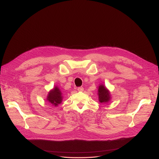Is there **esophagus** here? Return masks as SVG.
<instances>
[{
  "instance_id": "1",
  "label": "esophagus",
  "mask_w": 159,
  "mask_h": 159,
  "mask_svg": "<svg viewBox=\"0 0 159 159\" xmlns=\"http://www.w3.org/2000/svg\"><path fill=\"white\" fill-rule=\"evenodd\" d=\"M83 90H84L83 87H79V88H78V92H83Z\"/></svg>"
}]
</instances>
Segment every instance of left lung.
I'll return each instance as SVG.
<instances>
[{
    "instance_id": "obj_1",
    "label": "left lung",
    "mask_w": 159,
    "mask_h": 159,
    "mask_svg": "<svg viewBox=\"0 0 159 159\" xmlns=\"http://www.w3.org/2000/svg\"><path fill=\"white\" fill-rule=\"evenodd\" d=\"M98 95L100 103H108L111 99L110 91L103 84H99L98 87Z\"/></svg>"
}]
</instances>
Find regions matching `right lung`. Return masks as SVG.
<instances>
[{
    "label": "right lung",
    "mask_w": 159,
    "mask_h": 159,
    "mask_svg": "<svg viewBox=\"0 0 159 159\" xmlns=\"http://www.w3.org/2000/svg\"><path fill=\"white\" fill-rule=\"evenodd\" d=\"M63 99L62 93L57 86H55L54 89L49 91L46 100L52 105L56 107L61 103Z\"/></svg>",
    "instance_id": "right-lung-1"
}]
</instances>
